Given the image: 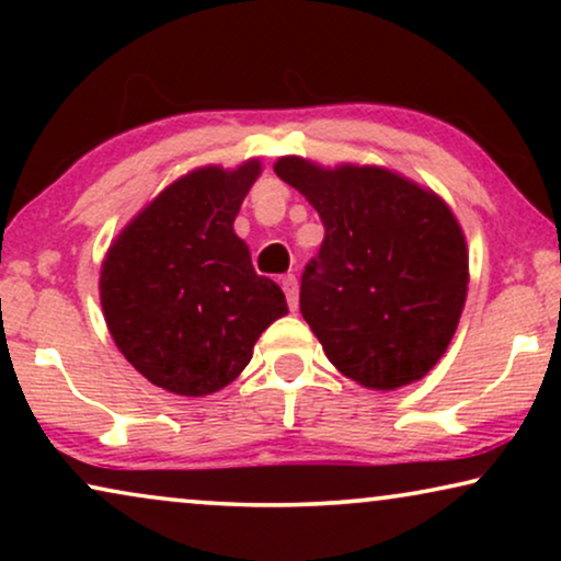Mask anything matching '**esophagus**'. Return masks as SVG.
Returning a JSON list of instances; mask_svg holds the SVG:
<instances>
[{"mask_svg":"<svg viewBox=\"0 0 561 561\" xmlns=\"http://www.w3.org/2000/svg\"><path fill=\"white\" fill-rule=\"evenodd\" d=\"M283 290H286V298H288V309L296 311L298 309V280L294 273L283 275Z\"/></svg>","mask_w":561,"mask_h":561,"instance_id":"34e87169","label":"esophagus"}]
</instances>
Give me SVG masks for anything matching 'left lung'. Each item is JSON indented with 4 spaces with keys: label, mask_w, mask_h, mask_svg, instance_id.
Wrapping results in <instances>:
<instances>
[{
    "label": "left lung",
    "mask_w": 561,
    "mask_h": 561,
    "mask_svg": "<svg viewBox=\"0 0 561 561\" xmlns=\"http://www.w3.org/2000/svg\"><path fill=\"white\" fill-rule=\"evenodd\" d=\"M275 173L324 225L301 275V313L329 363L375 390L424 378L467 296V244L449 206L382 168L280 158Z\"/></svg>",
    "instance_id": "1"
}]
</instances>
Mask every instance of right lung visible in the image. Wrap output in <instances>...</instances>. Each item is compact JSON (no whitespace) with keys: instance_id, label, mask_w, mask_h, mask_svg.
Segmentation results:
<instances>
[{"instance_id":"right-lung-1","label":"right lung","mask_w":561,"mask_h":561,"mask_svg":"<svg viewBox=\"0 0 561 561\" xmlns=\"http://www.w3.org/2000/svg\"><path fill=\"white\" fill-rule=\"evenodd\" d=\"M257 175V160L183 175L106 252L99 278L106 327L152 386L217 393L248 367L257 336L288 313L280 286L255 273L232 229Z\"/></svg>"}]
</instances>
